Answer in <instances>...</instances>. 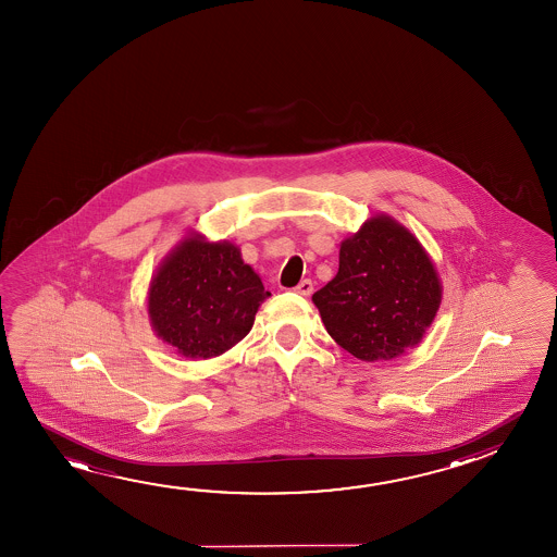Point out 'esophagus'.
Wrapping results in <instances>:
<instances>
[{"mask_svg": "<svg viewBox=\"0 0 557 557\" xmlns=\"http://www.w3.org/2000/svg\"><path fill=\"white\" fill-rule=\"evenodd\" d=\"M312 289H314V287H312V282H310V280H302V282L299 283V285H297L293 292L299 293V295H305V297H307V295L312 293Z\"/></svg>", "mask_w": 557, "mask_h": 557, "instance_id": "34e87169", "label": "esophagus"}]
</instances>
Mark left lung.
Returning a JSON list of instances; mask_svg holds the SVG:
<instances>
[{
    "label": "left lung",
    "mask_w": 557,
    "mask_h": 557,
    "mask_svg": "<svg viewBox=\"0 0 557 557\" xmlns=\"http://www.w3.org/2000/svg\"><path fill=\"white\" fill-rule=\"evenodd\" d=\"M312 301L337 346L361 361L394 359L435 319L441 283L418 238L379 215L342 243L336 277Z\"/></svg>",
    "instance_id": "8db88e82"
}]
</instances>
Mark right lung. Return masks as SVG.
<instances>
[{"label":"right lung","instance_id":"add662e5","mask_svg":"<svg viewBox=\"0 0 557 557\" xmlns=\"http://www.w3.org/2000/svg\"><path fill=\"white\" fill-rule=\"evenodd\" d=\"M265 297L235 245L190 237L159 268L147 310L157 336L181 356L210 359L247 336Z\"/></svg>","mask_w":557,"mask_h":557}]
</instances>
